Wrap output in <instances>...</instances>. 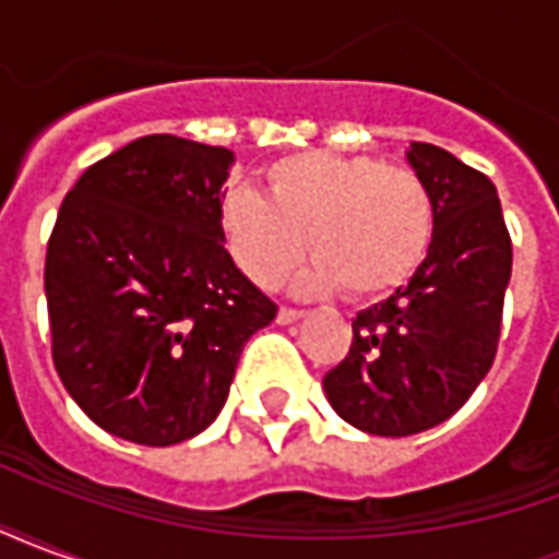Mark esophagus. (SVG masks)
<instances>
[{
    "label": "esophagus",
    "mask_w": 559,
    "mask_h": 559,
    "mask_svg": "<svg viewBox=\"0 0 559 559\" xmlns=\"http://www.w3.org/2000/svg\"><path fill=\"white\" fill-rule=\"evenodd\" d=\"M299 317H305V311H299V308H287V305H284V308L278 311V323L287 326V323H296Z\"/></svg>",
    "instance_id": "34e87169"
}]
</instances>
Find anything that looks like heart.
<instances>
[{
  "mask_svg": "<svg viewBox=\"0 0 559 559\" xmlns=\"http://www.w3.org/2000/svg\"><path fill=\"white\" fill-rule=\"evenodd\" d=\"M266 197L233 188L221 200V236L257 287H278L308 251L311 293L371 299L399 290L428 257L433 197L411 167L368 155L299 152L269 164Z\"/></svg>",
  "mask_w": 559,
  "mask_h": 559,
  "instance_id": "heart-1",
  "label": "heart"
}]
</instances>
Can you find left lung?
I'll use <instances>...</instances> for the list:
<instances>
[{
    "label": "left lung",
    "mask_w": 559,
    "mask_h": 559,
    "mask_svg": "<svg viewBox=\"0 0 559 559\" xmlns=\"http://www.w3.org/2000/svg\"><path fill=\"white\" fill-rule=\"evenodd\" d=\"M433 197V239L407 287L353 320V344L326 377L329 404L353 428L411 437L457 413L491 371L512 275L497 188L452 152L413 143Z\"/></svg>",
    "instance_id": "obj_1"
}]
</instances>
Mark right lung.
Listing matches in <instances>:
<instances>
[{
    "label": "right lung",
    "instance_id": "right-lung-1",
    "mask_svg": "<svg viewBox=\"0 0 559 559\" xmlns=\"http://www.w3.org/2000/svg\"><path fill=\"white\" fill-rule=\"evenodd\" d=\"M233 152L148 134L95 160L62 200L44 293L56 374L98 428L140 445L206 431L245 341L278 305L221 236Z\"/></svg>",
    "mask_w": 559,
    "mask_h": 559
}]
</instances>
